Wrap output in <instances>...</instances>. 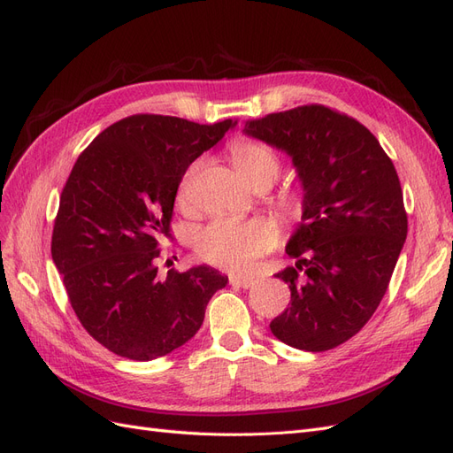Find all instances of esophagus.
<instances>
[{"instance_id":"1","label":"esophagus","mask_w":453,"mask_h":453,"mask_svg":"<svg viewBox=\"0 0 453 453\" xmlns=\"http://www.w3.org/2000/svg\"><path fill=\"white\" fill-rule=\"evenodd\" d=\"M230 285L234 287H240V289H248V287L253 285V280L251 278H245V276H230Z\"/></svg>"}]
</instances>
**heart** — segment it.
<instances>
[{"mask_svg": "<svg viewBox=\"0 0 453 453\" xmlns=\"http://www.w3.org/2000/svg\"><path fill=\"white\" fill-rule=\"evenodd\" d=\"M232 164L245 181L255 188H266L278 180L281 160L270 145L240 138L228 147ZM200 170V160L188 164L177 185V203L188 205L190 187ZM273 208L283 219H295L303 211V196L293 188H283L272 198ZM278 230L266 219H236L217 217L211 223L200 228L195 236V250L205 263L215 265L230 272L250 270L257 260L276 248Z\"/></svg>", "mask_w": 453, "mask_h": 453, "instance_id": "b5f03b06", "label": "heart"}]
</instances>
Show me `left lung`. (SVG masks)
I'll return each mask as SVG.
<instances>
[{
	"instance_id": "left-lung-1",
	"label": "left lung",
	"mask_w": 453,
	"mask_h": 453,
	"mask_svg": "<svg viewBox=\"0 0 453 453\" xmlns=\"http://www.w3.org/2000/svg\"><path fill=\"white\" fill-rule=\"evenodd\" d=\"M285 150L304 188L303 223L278 273L291 306L270 323L283 344L326 351L357 334L388 291L408 217L391 158L359 120L319 104L245 122Z\"/></svg>"
}]
</instances>
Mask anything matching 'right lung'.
I'll list each match as a JSON object with an SVG mask.
<instances>
[{
  "label": "right lung",
  "instance_id": "right-lung-1",
  "mask_svg": "<svg viewBox=\"0 0 453 453\" xmlns=\"http://www.w3.org/2000/svg\"><path fill=\"white\" fill-rule=\"evenodd\" d=\"M236 122L132 115L79 155L62 190L50 253L81 325L115 355L150 361L183 346L226 285V276L205 265L160 278L157 258L160 240L172 238L183 172Z\"/></svg>",
  "mask_w": 453,
  "mask_h": 453
}]
</instances>
